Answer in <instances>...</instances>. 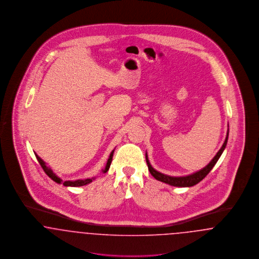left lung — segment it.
<instances>
[{
  "label": "left lung",
  "mask_w": 259,
  "mask_h": 259,
  "mask_svg": "<svg viewBox=\"0 0 259 259\" xmlns=\"http://www.w3.org/2000/svg\"><path fill=\"white\" fill-rule=\"evenodd\" d=\"M228 135H229V125H228V130L226 133V138L225 141L222 145L221 149L218 151V153L214 155V157L210 160L209 164L207 166H205L203 169L199 170L197 172L187 175V176H182V177H172V176H168L165 174L156 171L150 164V162L148 160V153H146V160L148 164V171L151 174V176L153 178H155L157 181L165 183L167 185H172V186H177V187H190L193 185H197L198 183H200L209 172L210 170L213 168V166L215 165V163L220 159V157L222 156L223 150L226 148L227 145V141H228Z\"/></svg>",
  "instance_id": "1"
}]
</instances>
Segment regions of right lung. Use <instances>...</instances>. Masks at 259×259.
Wrapping results in <instances>:
<instances>
[{
	"label": "right lung",
	"instance_id": "1",
	"mask_svg": "<svg viewBox=\"0 0 259 259\" xmlns=\"http://www.w3.org/2000/svg\"><path fill=\"white\" fill-rule=\"evenodd\" d=\"M113 152H114V149L112 150L111 152V154H110V156H109V159L107 161V164H106V167H105V169H103L102 170V172L103 174H105V172H108L109 171V169H110V166H111V160H112V156H113ZM35 155H36V157H37V161H38V163L40 164V166H41V168L44 169V171L50 177V179L52 180V181H54L55 183H57V184H63L64 186H82V185H89L90 183H92L96 178H91V179H84V180H76V181H65V182H63L61 179L55 174V172H53V171L51 170V168H50L49 166H47V163L45 162V161L42 160L38 155H37V153H35Z\"/></svg>",
	"mask_w": 259,
	"mask_h": 259
}]
</instances>
